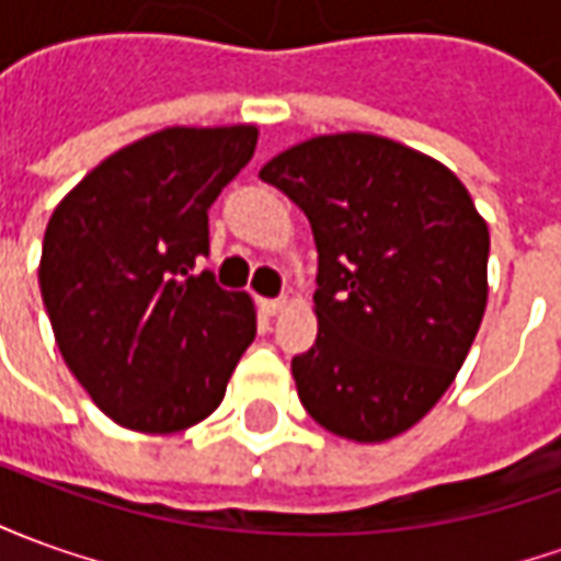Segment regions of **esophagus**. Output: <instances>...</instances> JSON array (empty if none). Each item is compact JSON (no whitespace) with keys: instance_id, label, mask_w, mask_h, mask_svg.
I'll list each match as a JSON object with an SVG mask.
<instances>
[{"instance_id":"34e87169","label":"esophagus","mask_w":561,"mask_h":561,"mask_svg":"<svg viewBox=\"0 0 561 561\" xmlns=\"http://www.w3.org/2000/svg\"><path fill=\"white\" fill-rule=\"evenodd\" d=\"M284 308H287V299H259V311H262V314H268V318L280 314Z\"/></svg>"}]
</instances>
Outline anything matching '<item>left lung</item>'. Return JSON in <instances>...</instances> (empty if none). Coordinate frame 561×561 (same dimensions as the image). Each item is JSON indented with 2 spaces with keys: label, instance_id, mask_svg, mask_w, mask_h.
<instances>
[{
  "label": "left lung",
  "instance_id": "left-lung-1",
  "mask_svg": "<svg viewBox=\"0 0 561 561\" xmlns=\"http://www.w3.org/2000/svg\"><path fill=\"white\" fill-rule=\"evenodd\" d=\"M311 222L318 342L293 357L308 415L381 443L449 391L489 299V226L434 158L373 134L299 142L259 170Z\"/></svg>",
  "mask_w": 561,
  "mask_h": 561
}]
</instances>
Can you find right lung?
Returning <instances> with one entry per match:
<instances>
[{
	"label": "right lung",
	"mask_w": 561,
	"mask_h": 561,
	"mask_svg": "<svg viewBox=\"0 0 561 561\" xmlns=\"http://www.w3.org/2000/svg\"><path fill=\"white\" fill-rule=\"evenodd\" d=\"M259 130L168 127L118 149L57 204L38 287L69 373L112 421L176 434L226 397L256 335L247 293L201 268L207 210Z\"/></svg>",
	"instance_id": "add662e5"
}]
</instances>
